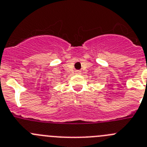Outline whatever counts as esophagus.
<instances>
[{
  "label": "esophagus",
  "instance_id": "esophagus-1",
  "mask_svg": "<svg viewBox=\"0 0 147 147\" xmlns=\"http://www.w3.org/2000/svg\"><path fill=\"white\" fill-rule=\"evenodd\" d=\"M75 72H76L77 74H80V71H79V70H77Z\"/></svg>",
  "mask_w": 147,
  "mask_h": 147
}]
</instances>
